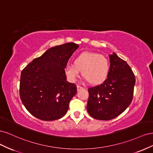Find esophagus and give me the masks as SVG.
Instances as JSON below:
<instances>
[{
  "mask_svg": "<svg viewBox=\"0 0 153 153\" xmlns=\"http://www.w3.org/2000/svg\"><path fill=\"white\" fill-rule=\"evenodd\" d=\"M76 87H77V91H81V90L84 89V87H82V86H80V85H77Z\"/></svg>",
  "mask_w": 153,
  "mask_h": 153,
  "instance_id": "esophagus-1",
  "label": "esophagus"
}]
</instances>
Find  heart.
I'll use <instances>...</instances> for the list:
<instances>
[{
  "mask_svg": "<svg viewBox=\"0 0 153 153\" xmlns=\"http://www.w3.org/2000/svg\"><path fill=\"white\" fill-rule=\"evenodd\" d=\"M110 69L108 59L103 55L92 52H85L73 59V64H68L64 72L71 82H75L80 71L85 80L92 85H99L106 79Z\"/></svg>",
  "mask_w": 153,
  "mask_h": 153,
  "instance_id": "1",
  "label": "heart"
}]
</instances>
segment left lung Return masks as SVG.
Segmentation results:
<instances>
[{"mask_svg":"<svg viewBox=\"0 0 153 153\" xmlns=\"http://www.w3.org/2000/svg\"><path fill=\"white\" fill-rule=\"evenodd\" d=\"M110 66L102 84L88 89L87 110L96 119L108 121L122 114L131 104L135 77L128 63L115 53L109 55Z\"/></svg>","mask_w":153,"mask_h":153,"instance_id":"8db88e82","label":"left lung"}]
</instances>
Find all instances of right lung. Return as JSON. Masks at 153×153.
Here are the masks:
<instances>
[{"instance_id": "right-lung-1", "label": "right lung", "mask_w": 153, "mask_h": 153, "mask_svg": "<svg viewBox=\"0 0 153 153\" xmlns=\"http://www.w3.org/2000/svg\"><path fill=\"white\" fill-rule=\"evenodd\" d=\"M78 47L68 43L50 48L22 70L20 99L33 116L50 121L66 114L76 86L66 80L64 68Z\"/></svg>"}]
</instances>
